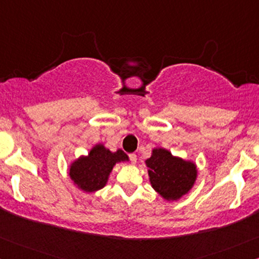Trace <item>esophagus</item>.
<instances>
[{
	"label": "esophagus",
	"instance_id": "obj_1",
	"mask_svg": "<svg viewBox=\"0 0 259 259\" xmlns=\"http://www.w3.org/2000/svg\"><path fill=\"white\" fill-rule=\"evenodd\" d=\"M129 158H130V161L133 162V163H135V162H136V155H135V153H129Z\"/></svg>",
	"mask_w": 259,
	"mask_h": 259
}]
</instances>
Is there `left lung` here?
Returning <instances> with one entry per match:
<instances>
[{
	"label": "left lung",
	"instance_id": "1",
	"mask_svg": "<svg viewBox=\"0 0 259 259\" xmlns=\"http://www.w3.org/2000/svg\"><path fill=\"white\" fill-rule=\"evenodd\" d=\"M146 166L153 189L167 200H177L188 193L197 178L194 163L175 157L164 149L153 150Z\"/></svg>",
	"mask_w": 259,
	"mask_h": 259
}]
</instances>
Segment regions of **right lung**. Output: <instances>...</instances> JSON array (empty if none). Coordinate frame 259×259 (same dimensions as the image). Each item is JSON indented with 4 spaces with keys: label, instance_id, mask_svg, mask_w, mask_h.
Returning <instances> with one entry per match:
<instances>
[{
    "label": "right lung",
    "instance_id": "obj_1",
    "mask_svg": "<svg viewBox=\"0 0 259 259\" xmlns=\"http://www.w3.org/2000/svg\"><path fill=\"white\" fill-rule=\"evenodd\" d=\"M127 160L121 150L110 152L103 145H96L88 156L78 158L70 167L71 180L84 192H96L103 188L116 162Z\"/></svg>",
    "mask_w": 259,
    "mask_h": 259
}]
</instances>
